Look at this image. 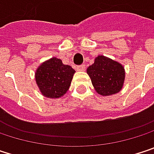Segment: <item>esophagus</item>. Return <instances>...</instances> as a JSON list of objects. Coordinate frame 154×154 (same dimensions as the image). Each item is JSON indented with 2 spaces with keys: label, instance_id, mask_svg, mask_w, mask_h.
<instances>
[{
  "label": "esophagus",
  "instance_id": "34e87169",
  "mask_svg": "<svg viewBox=\"0 0 154 154\" xmlns=\"http://www.w3.org/2000/svg\"><path fill=\"white\" fill-rule=\"evenodd\" d=\"M77 70H78V71H85V65H80V66H77Z\"/></svg>",
  "mask_w": 154,
  "mask_h": 154
}]
</instances>
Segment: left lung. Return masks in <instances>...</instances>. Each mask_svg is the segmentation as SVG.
Returning <instances> with one entry per match:
<instances>
[{
    "mask_svg": "<svg viewBox=\"0 0 154 154\" xmlns=\"http://www.w3.org/2000/svg\"><path fill=\"white\" fill-rule=\"evenodd\" d=\"M87 74L96 92L103 96L119 93L124 83L125 70L121 64L100 55L87 68Z\"/></svg>",
    "mask_w": 154,
    "mask_h": 154,
    "instance_id": "left-lung-1",
    "label": "left lung"
}]
</instances>
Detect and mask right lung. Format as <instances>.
Segmentation results:
<instances>
[{
    "instance_id": "1",
    "label": "right lung",
    "mask_w": 154,
    "mask_h": 154,
    "mask_svg": "<svg viewBox=\"0 0 154 154\" xmlns=\"http://www.w3.org/2000/svg\"><path fill=\"white\" fill-rule=\"evenodd\" d=\"M75 70L64 65L60 59L51 58L44 62L35 72L36 84L48 98H59L69 90Z\"/></svg>"
}]
</instances>
